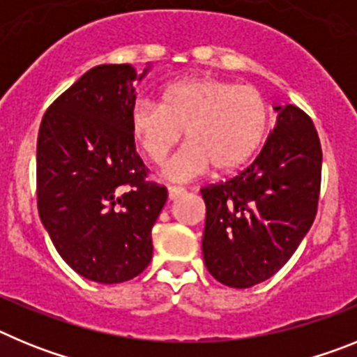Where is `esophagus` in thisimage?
Wrapping results in <instances>:
<instances>
[{
  "label": "esophagus",
  "mask_w": 357,
  "mask_h": 357,
  "mask_svg": "<svg viewBox=\"0 0 357 357\" xmlns=\"http://www.w3.org/2000/svg\"><path fill=\"white\" fill-rule=\"evenodd\" d=\"M185 191L182 188H175V185H169L168 188V198L169 200H176L178 197H182Z\"/></svg>",
  "instance_id": "1"
}]
</instances>
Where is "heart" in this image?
Returning a JSON list of instances; mask_svg holds the SVG:
<instances>
[{
  "label": "heart",
  "instance_id": "obj_1",
  "mask_svg": "<svg viewBox=\"0 0 357 357\" xmlns=\"http://www.w3.org/2000/svg\"><path fill=\"white\" fill-rule=\"evenodd\" d=\"M270 105L252 85L211 77H195L168 85L160 105L137 100L128 127L141 151L162 162L185 132V144L166 166L164 175L189 182L209 172L238 169L252 159L270 130Z\"/></svg>",
  "mask_w": 357,
  "mask_h": 357
}]
</instances>
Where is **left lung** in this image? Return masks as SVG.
<instances>
[{"mask_svg":"<svg viewBox=\"0 0 357 357\" xmlns=\"http://www.w3.org/2000/svg\"><path fill=\"white\" fill-rule=\"evenodd\" d=\"M277 121L245 172L202 189L204 263L229 288L275 275L317 216L321 146L313 121L295 105H275Z\"/></svg>","mask_w":357,"mask_h":357,"instance_id":"8db88e82","label":"left lung"}]
</instances>
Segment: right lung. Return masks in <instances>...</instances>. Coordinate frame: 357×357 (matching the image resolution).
Here are the masks:
<instances>
[{
    "instance_id": "add662e5",
    "label": "right lung",
    "mask_w": 357,
    "mask_h": 357,
    "mask_svg": "<svg viewBox=\"0 0 357 357\" xmlns=\"http://www.w3.org/2000/svg\"><path fill=\"white\" fill-rule=\"evenodd\" d=\"M130 64H102L52 103L37 137V207L62 259L85 279L119 284L150 264L151 227L168 191L146 182L128 127Z\"/></svg>"
}]
</instances>
